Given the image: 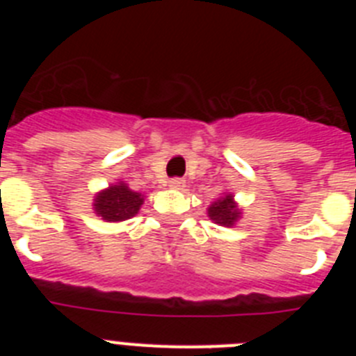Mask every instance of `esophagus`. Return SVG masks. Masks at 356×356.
<instances>
[{
  "instance_id": "obj_1",
  "label": "esophagus",
  "mask_w": 356,
  "mask_h": 356,
  "mask_svg": "<svg viewBox=\"0 0 356 356\" xmlns=\"http://www.w3.org/2000/svg\"><path fill=\"white\" fill-rule=\"evenodd\" d=\"M169 187L184 188L185 187V180H181V178H172V180H169Z\"/></svg>"
}]
</instances>
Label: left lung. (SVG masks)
Masks as SVG:
<instances>
[{
  "label": "left lung",
  "instance_id": "1",
  "mask_svg": "<svg viewBox=\"0 0 356 356\" xmlns=\"http://www.w3.org/2000/svg\"><path fill=\"white\" fill-rule=\"evenodd\" d=\"M209 216L212 221L219 222V225L232 226L235 221H237L238 210L237 207H235L234 201H232V196H226L210 207Z\"/></svg>",
  "mask_w": 356,
  "mask_h": 356
}]
</instances>
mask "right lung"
I'll use <instances>...</instances> for the list:
<instances>
[{
	"label": "right lung",
	"mask_w": 356,
	"mask_h": 356,
	"mask_svg": "<svg viewBox=\"0 0 356 356\" xmlns=\"http://www.w3.org/2000/svg\"><path fill=\"white\" fill-rule=\"evenodd\" d=\"M143 201L139 193L130 191L124 184L112 185L96 197L94 209L105 221H124L139 212Z\"/></svg>",
	"instance_id": "1"
}]
</instances>
